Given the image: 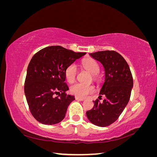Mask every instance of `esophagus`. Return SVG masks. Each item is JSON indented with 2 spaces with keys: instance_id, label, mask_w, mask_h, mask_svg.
I'll list each match as a JSON object with an SVG mask.
<instances>
[{
  "instance_id": "1",
  "label": "esophagus",
  "mask_w": 157,
  "mask_h": 157,
  "mask_svg": "<svg viewBox=\"0 0 157 157\" xmlns=\"http://www.w3.org/2000/svg\"><path fill=\"white\" fill-rule=\"evenodd\" d=\"M75 99L77 101H84V98H79L77 96H75Z\"/></svg>"
}]
</instances>
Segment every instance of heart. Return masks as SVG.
Returning <instances> with one entry per match:
<instances>
[{"instance_id":"1","label":"heart","mask_w":157,"mask_h":157,"mask_svg":"<svg viewBox=\"0 0 157 157\" xmlns=\"http://www.w3.org/2000/svg\"><path fill=\"white\" fill-rule=\"evenodd\" d=\"M82 65L84 69L88 70L90 73L93 75L94 80H97V74L99 72V66L96 61L92 59H87L82 61ZM77 73V66L72 63L68 65L65 71V76L66 80L69 83H73L75 79ZM95 91V88L93 85H85L81 83H76L70 88L71 93L75 96L80 98H85L88 94H92Z\"/></svg>"}]
</instances>
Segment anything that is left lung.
<instances>
[{"label": "left lung", "mask_w": 157, "mask_h": 157, "mask_svg": "<svg viewBox=\"0 0 157 157\" xmlns=\"http://www.w3.org/2000/svg\"><path fill=\"white\" fill-rule=\"evenodd\" d=\"M90 55L105 68V82L99 98H106L102 103L99 99L93 101L94 107L86 112V116L94 125L105 127L118 119L129 101L134 84L132 75L124 58L115 51H99Z\"/></svg>", "instance_id": "left-lung-1"}]
</instances>
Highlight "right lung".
<instances>
[{"mask_svg":"<svg viewBox=\"0 0 157 157\" xmlns=\"http://www.w3.org/2000/svg\"><path fill=\"white\" fill-rule=\"evenodd\" d=\"M85 54L52 46L33 56L27 67L24 92L30 112L37 121L52 125L65 118L68 106L75 100V96L65 93L69 88L65 82V71Z\"/></svg>","mask_w":157,"mask_h":157,"instance_id":"add662e5","label":"right lung"}]
</instances>
